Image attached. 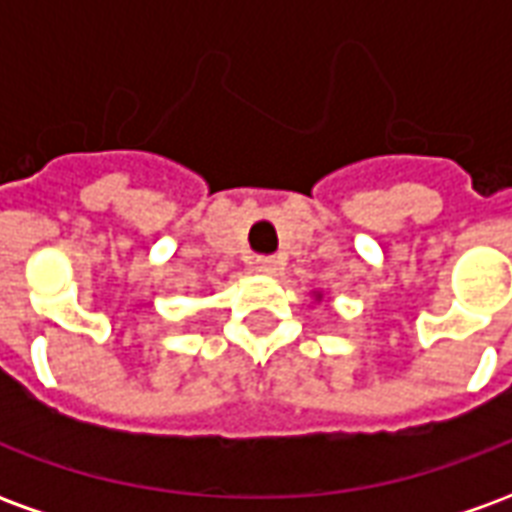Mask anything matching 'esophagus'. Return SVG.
<instances>
[{
    "label": "esophagus",
    "instance_id": "esophagus-1",
    "mask_svg": "<svg viewBox=\"0 0 512 512\" xmlns=\"http://www.w3.org/2000/svg\"><path fill=\"white\" fill-rule=\"evenodd\" d=\"M255 271H260V274H277L279 260H277V257H257Z\"/></svg>",
    "mask_w": 512,
    "mask_h": 512
}]
</instances>
